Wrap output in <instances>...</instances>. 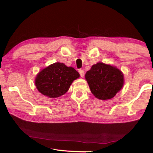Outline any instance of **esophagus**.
Returning <instances> with one entry per match:
<instances>
[{
    "instance_id": "34e87169",
    "label": "esophagus",
    "mask_w": 153,
    "mask_h": 153,
    "mask_svg": "<svg viewBox=\"0 0 153 153\" xmlns=\"http://www.w3.org/2000/svg\"><path fill=\"white\" fill-rule=\"evenodd\" d=\"M79 74L81 77H83L84 76V74H85V72H84V71L83 70H79Z\"/></svg>"
}]
</instances>
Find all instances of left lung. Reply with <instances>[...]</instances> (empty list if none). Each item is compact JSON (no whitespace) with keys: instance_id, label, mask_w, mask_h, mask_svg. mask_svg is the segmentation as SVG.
<instances>
[{"instance_id":"1","label":"left lung","mask_w":153,"mask_h":153,"mask_svg":"<svg viewBox=\"0 0 153 153\" xmlns=\"http://www.w3.org/2000/svg\"><path fill=\"white\" fill-rule=\"evenodd\" d=\"M91 91L96 98L108 100L113 98L123 87L124 77L121 70L110 64L98 62L85 74Z\"/></svg>"}]
</instances>
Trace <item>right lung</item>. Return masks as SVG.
Listing matches in <instances>:
<instances>
[{
    "label": "right lung",
    "instance_id": "right-lung-1",
    "mask_svg": "<svg viewBox=\"0 0 153 153\" xmlns=\"http://www.w3.org/2000/svg\"><path fill=\"white\" fill-rule=\"evenodd\" d=\"M79 76L78 71L73 67H68L58 62L40 71L35 77V84L43 95L56 98L66 93L71 84Z\"/></svg>",
    "mask_w": 153,
    "mask_h": 153
}]
</instances>
